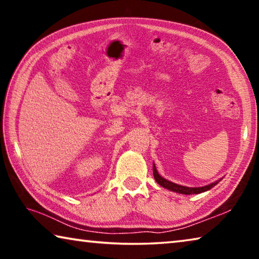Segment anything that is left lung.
Segmentation results:
<instances>
[{
  "mask_svg": "<svg viewBox=\"0 0 259 259\" xmlns=\"http://www.w3.org/2000/svg\"><path fill=\"white\" fill-rule=\"evenodd\" d=\"M153 175H154V179L156 183L159 184L160 186L166 188V190L171 191V192H176V193H181V194H185V195H191V194H200L202 192H207L210 188H212L213 186H216L217 184L222 181V178L219 181L213 182L209 185H205L202 187H187V186H183V185H178L176 183H172L170 181H166L165 178L160 176L159 172H157L155 164L153 163Z\"/></svg>",
  "mask_w": 259,
  "mask_h": 259,
  "instance_id": "1",
  "label": "left lung"
}]
</instances>
